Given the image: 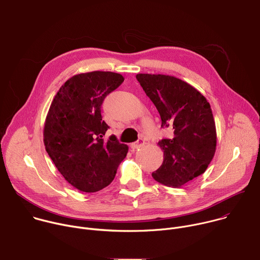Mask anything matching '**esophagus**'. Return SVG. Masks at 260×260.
<instances>
[{"mask_svg": "<svg viewBox=\"0 0 260 260\" xmlns=\"http://www.w3.org/2000/svg\"><path fill=\"white\" fill-rule=\"evenodd\" d=\"M144 144H145V140L144 139H142V138H140L137 142H135V143H132L131 144V148L133 150H135V149H139V148H141L142 146H144Z\"/></svg>", "mask_w": 260, "mask_h": 260, "instance_id": "obj_1", "label": "esophagus"}]
</instances>
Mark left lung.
I'll use <instances>...</instances> for the list:
<instances>
[{
  "instance_id": "obj_1",
  "label": "left lung",
  "mask_w": 260,
  "mask_h": 260,
  "mask_svg": "<svg viewBox=\"0 0 260 260\" xmlns=\"http://www.w3.org/2000/svg\"><path fill=\"white\" fill-rule=\"evenodd\" d=\"M136 78L155 105L161 127L174 134L158 142L164 161L152 177L180 187L204 174L214 157L217 136L211 106L198 89L176 77L138 74Z\"/></svg>"
}]
</instances>
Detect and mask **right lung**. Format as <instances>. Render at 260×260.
Returning a JSON list of instances; mask_svg holds the SVG:
<instances>
[{
  "mask_svg": "<svg viewBox=\"0 0 260 260\" xmlns=\"http://www.w3.org/2000/svg\"><path fill=\"white\" fill-rule=\"evenodd\" d=\"M124 78L118 73L78 74L55 94L45 120L44 145L63 178L83 192H96L113 181L128 147L115 136L104 141L108 124L101 109Z\"/></svg>",
  "mask_w": 260,
  "mask_h": 260,
  "instance_id": "1",
  "label": "right lung"
}]
</instances>
